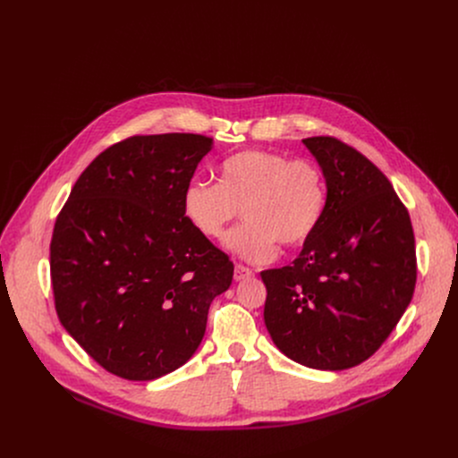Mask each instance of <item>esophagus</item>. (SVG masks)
I'll return each mask as SVG.
<instances>
[{"label": "esophagus", "instance_id": "1", "mask_svg": "<svg viewBox=\"0 0 458 458\" xmlns=\"http://www.w3.org/2000/svg\"><path fill=\"white\" fill-rule=\"evenodd\" d=\"M251 276H253V272L250 268H246L242 265H235V270H233V279L235 281H242V279H248Z\"/></svg>", "mask_w": 458, "mask_h": 458}]
</instances>
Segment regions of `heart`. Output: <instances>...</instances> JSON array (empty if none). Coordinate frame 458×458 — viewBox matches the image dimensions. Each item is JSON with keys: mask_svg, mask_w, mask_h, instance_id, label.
Returning a JSON list of instances; mask_svg holds the SVG:
<instances>
[{"mask_svg": "<svg viewBox=\"0 0 458 458\" xmlns=\"http://www.w3.org/2000/svg\"><path fill=\"white\" fill-rule=\"evenodd\" d=\"M217 182L193 179L182 191V212L208 239H221L239 217L246 219L225 241L248 263H267L284 246L304 244L326 207L322 170L310 159L265 150H242L216 170Z\"/></svg>", "mask_w": 458, "mask_h": 458, "instance_id": "1", "label": "heart"}]
</instances>
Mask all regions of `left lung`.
I'll return each mask as SVG.
<instances>
[{
    "mask_svg": "<svg viewBox=\"0 0 458 458\" xmlns=\"http://www.w3.org/2000/svg\"><path fill=\"white\" fill-rule=\"evenodd\" d=\"M326 179V207L292 265L260 272L265 324L292 360L324 371L369 359L417 283L415 237L387 177L346 143L302 140Z\"/></svg>",
    "mask_w": 458,
    "mask_h": 458,
    "instance_id": "8db88e82",
    "label": "left lung"
}]
</instances>
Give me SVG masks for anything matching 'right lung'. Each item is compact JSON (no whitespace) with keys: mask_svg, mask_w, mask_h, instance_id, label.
I'll return each mask as SVG.
<instances>
[{"mask_svg":"<svg viewBox=\"0 0 458 458\" xmlns=\"http://www.w3.org/2000/svg\"><path fill=\"white\" fill-rule=\"evenodd\" d=\"M199 134L134 136L80 175L50 241L57 317L106 371L154 380L199 348L233 263L195 230L182 191L212 150Z\"/></svg>","mask_w":458,"mask_h":458,"instance_id":"right-lung-1","label":"right lung"}]
</instances>
